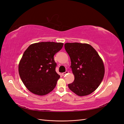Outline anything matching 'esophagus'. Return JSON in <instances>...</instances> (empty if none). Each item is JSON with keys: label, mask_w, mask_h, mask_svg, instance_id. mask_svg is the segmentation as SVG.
I'll list each match as a JSON object with an SVG mask.
<instances>
[{"label": "esophagus", "mask_w": 124, "mask_h": 124, "mask_svg": "<svg viewBox=\"0 0 124 124\" xmlns=\"http://www.w3.org/2000/svg\"><path fill=\"white\" fill-rule=\"evenodd\" d=\"M68 72H68V71H66L65 72H63V73H62V76H65V75H66L67 74H68Z\"/></svg>", "instance_id": "esophagus-1"}]
</instances>
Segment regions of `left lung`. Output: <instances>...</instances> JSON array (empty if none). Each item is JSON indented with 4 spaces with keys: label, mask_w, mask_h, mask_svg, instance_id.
Wrapping results in <instances>:
<instances>
[{
    "label": "left lung",
    "mask_w": 124,
    "mask_h": 124,
    "mask_svg": "<svg viewBox=\"0 0 124 124\" xmlns=\"http://www.w3.org/2000/svg\"><path fill=\"white\" fill-rule=\"evenodd\" d=\"M65 48L71 59L74 80L68 87L79 96L91 94L98 88L104 75L102 59L91 45L66 43Z\"/></svg>",
    "instance_id": "8db88e82"
}]
</instances>
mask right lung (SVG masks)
<instances>
[{
    "mask_svg": "<svg viewBox=\"0 0 124 124\" xmlns=\"http://www.w3.org/2000/svg\"><path fill=\"white\" fill-rule=\"evenodd\" d=\"M63 43L41 42L28 46L18 65L21 80L29 91L43 96L52 92L60 76L56 73L57 64L54 56L61 50Z\"/></svg>",
    "mask_w": 124,
    "mask_h": 124,
    "instance_id": "right-lung-1",
    "label": "right lung"
}]
</instances>
